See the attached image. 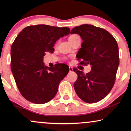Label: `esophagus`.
Wrapping results in <instances>:
<instances>
[{"label":"esophagus","mask_w":131,"mask_h":131,"mask_svg":"<svg viewBox=\"0 0 131 131\" xmlns=\"http://www.w3.org/2000/svg\"><path fill=\"white\" fill-rule=\"evenodd\" d=\"M69 71H70V73L73 72V68H72V67H69Z\"/></svg>","instance_id":"34e87169"}]
</instances>
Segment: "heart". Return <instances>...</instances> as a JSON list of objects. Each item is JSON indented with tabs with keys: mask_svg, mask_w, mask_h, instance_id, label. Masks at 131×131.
Here are the masks:
<instances>
[{
	"mask_svg": "<svg viewBox=\"0 0 131 131\" xmlns=\"http://www.w3.org/2000/svg\"><path fill=\"white\" fill-rule=\"evenodd\" d=\"M78 36L76 35H71L69 37V40H72L74 38H75L76 37H78Z\"/></svg>",
	"mask_w": 131,
	"mask_h": 131,
	"instance_id": "1",
	"label": "heart"
}]
</instances>
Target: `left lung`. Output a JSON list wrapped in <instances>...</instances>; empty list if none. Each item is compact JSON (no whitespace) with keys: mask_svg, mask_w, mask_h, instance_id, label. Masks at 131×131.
Instances as JSON below:
<instances>
[{"mask_svg":"<svg viewBox=\"0 0 131 131\" xmlns=\"http://www.w3.org/2000/svg\"><path fill=\"white\" fill-rule=\"evenodd\" d=\"M71 34H78L83 40L76 57L80 64H90L86 74L74 69L78 79L74 83L76 94L88 103H94L107 95L116 79L119 63V48L114 37L103 28L83 24L73 28Z\"/></svg>","mask_w":131,"mask_h":131,"instance_id":"1","label":"left lung"}]
</instances>
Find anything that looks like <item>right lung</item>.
Instances as JSON below:
<instances>
[{
	"label": "right lung",
	"mask_w": 131,
	"mask_h": 131,
	"mask_svg": "<svg viewBox=\"0 0 131 131\" xmlns=\"http://www.w3.org/2000/svg\"><path fill=\"white\" fill-rule=\"evenodd\" d=\"M70 31L69 27L40 24L27 27L16 37L10 49V67L18 88L27 100L42 104L54 98L69 68L62 64L47 67L43 59L47 52H53L57 41Z\"/></svg>",
	"instance_id": "add662e5"
}]
</instances>
